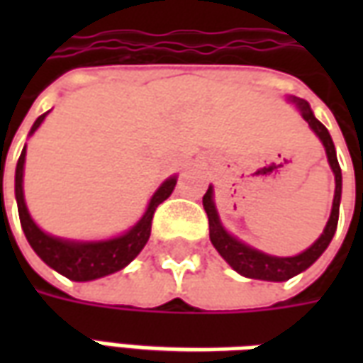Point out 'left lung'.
Instances as JSON below:
<instances>
[{"mask_svg":"<svg viewBox=\"0 0 363 363\" xmlns=\"http://www.w3.org/2000/svg\"><path fill=\"white\" fill-rule=\"evenodd\" d=\"M289 103L296 104V108L301 114V118L309 124L315 135L319 138L325 153H327L328 165L335 173V198H333V208H330V216L320 237L315 243L305 249L299 255L294 257H274L268 252H262L259 249H255L251 245L243 243L241 239H237L235 235H231L228 229L223 228V223L220 220V213L213 202V186H208V192L202 198V204L208 213V221H210V241L216 247V251L220 252L221 259L228 262L229 267L233 268L235 272H239L245 278H252V280H267V281H286L289 278H294L297 274H301L303 270L311 267L315 260L319 259L323 252L327 251V247L335 237L336 225H338V210H340V198H342V173H340V165L336 159V150L333 138L328 134V130L319 120L315 118L311 106L307 101L299 99V96H288Z\"/></svg>","mask_w":363,"mask_h":363,"instance_id":"1","label":"left lung"}]
</instances>
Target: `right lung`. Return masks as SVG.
Here are the masks:
<instances>
[{
  "mask_svg": "<svg viewBox=\"0 0 363 363\" xmlns=\"http://www.w3.org/2000/svg\"><path fill=\"white\" fill-rule=\"evenodd\" d=\"M48 112H44L43 116L35 120L28 135H33L40 128L44 118L48 116ZM25 157H27V145L21 151L17 169H15V198H17V208H19L21 228L25 231V237H27L28 245L33 247V251L48 267L74 281L96 280V278H103V276H108V274L126 268L147 243L151 235V220H153L155 208L171 196L177 179H179L177 174H173V177H169L161 182V186L150 198V204L145 208L142 218L135 221L128 231L116 237H111V239L77 241V239L50 235V233H46L38 228L35 220L30 218L27 202H25V190H23Z\"/></svg>",
  "mask_w": 363,
  "mask_h": 363,
  "instance_id": "add662e5",
  "label": "right lung"
}]
</instances>
